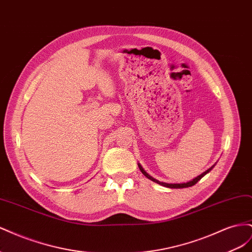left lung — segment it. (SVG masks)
<instances>
[{
    "label": "left lung",
    "instance_id": "obj_1",
    "mask_svg": "<svg viewBox=\"0 0 252 252\" xmlns=\"http://www.w3.org/2000/svg\"><path fill=\"white\" fill-rule=\"evenodd\" d=\"M138 165H139V168H140V170L142 171V173L145 175V177H146L147 179H149V180H151L152 182H155V183H158V184H159V185H162V186H164V187H167V188H187V187H191V186H193V185H195L196 184V183L197 182H199L203 177H204V175H206V174H207L212 168H213V167H215L216 166V164L215 165H213L212 167H210V168L209 169H207V170H206L205 172H203L202 174H200V175H197V177L196 178H194L193 180H191V181H189V182H187V183H180V184H172V183H171V184H170V183H165V182H159L158 180H157V179H155V178H152L151 177V175H149L146 171H145L144 170V168H143V167H142V165L140 164V163H138Z\"/></svg>",
    "mask_w": 252,
    "mask_h": 252
}]
</instances>
